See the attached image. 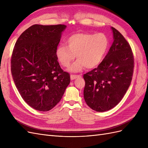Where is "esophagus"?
I'll list each match as a JSON object with an SVG mask.
<instances>
[{
    "label": "esophagus",
    "mask_w": 148,
    "mask_h": 148,
    "mask_svg": "<svg viewBox=\"0 0 148 148\" xmlns=\"http://www.w3.org/2000/svg\"><path fill=\"white\" fill-rule=\"evenodd\" d=\"M78 77H80V75H70V78L71 80H73Z\"/></svg>",
    "instance_id": "esophagus-1"
}]
</instances>
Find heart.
Wrapping results in <instances>:
<instances>
[{
	"mask_svg": "<svg viewBox=\"0 0 148 148\" xmlns=\"http://www.w3.org/2000/svg\"><path fill=\"white\" fill-rule=\"evenodd\" d=\"M66 46H57L56 55L60 65L69 67L77 57V60L70 67L71 71H81L84 67L91 69L99 65L109 50L110 41L103 33H78L66 39Z\"/></svg>",
	"mask_w": 148,
	"mask_h": 148,
	"instance_id": "1",
	"label": "heart"
}]
</instances>
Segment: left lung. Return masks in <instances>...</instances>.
I'll use <instances>...</instances> for the list:
<instances>
[{
  "instance_id": "1",
  "label": "left lung",
  "mask_w": 148,
  "mask_h": 148,
  "mask_svg": "<svg viewBox=\"0 0 148 148\" xmlns=\"http://www.w3.org/2000/svg\"><path fill=\"white\" fill-rule=\"evenodd\" d=\"M114 42L97 68L83 75L84 98L96 112L114 108L122 99L131 84L134 57L129 43L118 30L112 27Z\"/></svg>"
}]
</instances>
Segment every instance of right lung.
Here are the masks:
<instances>
[{"label": "right lung", "mask_w": 148, "mask_h": 148, "mask_svg": "<svg viewBox=\"0 0 148 148\" xmlns=\"http://www.w3.org/2000/svg\"><path fill=\"white\" fill-rule=\"evenodd\" d=\"M64 25H34L22 33L11 57V72L23 100L35 110L48 111L59 102L70 82L56 55Z\"/></svg>", "instance_id": "1"}]
</instances>
